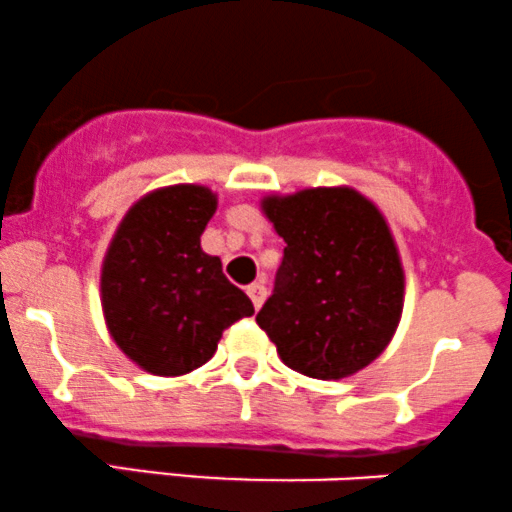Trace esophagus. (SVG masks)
<instances>
[{
	"label": "esophagus",
	"instance_id": "1",
	"mask_svg": "<svg viewBox=\"0 0 512 512\" xmlns=\"http://www.w3.org/2000/svg\"><path fill=\"white\" fill-rule=\"evenodd\" d=\"M248 296H250L252 305H255V308L260 310L262 303H264V298H267V289H264L262 281H257V284H250L248 286Z\"/></svg>",
	"mask_w": 512,
	"mask_h": 512
}]
</instances>
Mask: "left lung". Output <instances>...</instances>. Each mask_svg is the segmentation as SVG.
I'll list each match as a JSON object with an SVG mask.
<instances>
[{"instance_id":"obj_1","label":"left lung","mask_w":512,"mask_h":512,"mask_svg":"<svg viewBox=\"0 0 512 512\" xmlns=\"http://www.w3.org/2000/svg\"><path fill=\"white\" fill-rule=\"evenodd\" d=\"M260 207L286 248L257 325L296 373L342 380L363 370L404 308L402 257L383 211L349 185L267 195Z\"/></svg>"}]
</instances>
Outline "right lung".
<instances>
[{
    "label": "right lung",
    "mask_w": 512,
    "mask_h": 512,
    "mask_svg": "<svg viewBox=\"0 0 512 512\" xmlns=\"http://www.w3.org/2000/svg\"><path fill=\"white\" fill-rule=\"evenodd\" d=\"M216 192L166 185L139 197L105 250V327L129 361L151 375L178 378L214 356L226 327L255 313L252 301L202 250Z\"/></svg>",
    "instance_id": "add662e5"
}]
</instances>
